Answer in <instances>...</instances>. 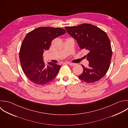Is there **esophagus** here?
Instances as JSON below:
<instances>
[{
	"label": "esophagus",
	"instance_id": "34e87169",
	"mask_svg": "<svg viewBox=\"0 0 128 128\" xmlns=\"http://www.w3.org/2000/svg\"><path fill=\"white\" fill-rule=\"evenodd\" d=\"M68 64L70 65V66H74V65H76V64H74V63H72V62H68Z\"/></svg>",
	"mask_w": 128,
	"mask_h": 128
}]
</instances>
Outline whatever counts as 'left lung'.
<instances>
[{
	"instance_id": "8db88e82",
	"label": "left lung",
	"mask_w": 128,
	"mask_h": 128,
	"mask_svg": "<svg viewBox=\"0 0 128 128\" xmlns=\"http://www.w3.org/2000/svg\"><path fill=\"white\" fill-rule=\"evenodd\" d=\"M68 33L74 38L80 49L88 50L86 56L89 61L88 68L78 78L88 83L99 80L108 72L112 56L110 40L106 34L98 28L84 24L76 26L65 27Z\"/></svg>"
}]
</instances>
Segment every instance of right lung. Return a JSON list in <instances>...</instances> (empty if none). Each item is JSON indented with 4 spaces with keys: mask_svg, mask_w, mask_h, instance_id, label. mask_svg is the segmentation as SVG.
<instances>
[{
    "mask_svg": "<svg viewBox=\"0 0 128 128\" xmlns=\"http://www.w3.org/2000/svg\"><path fill=\"white\" fill-rule=\"evenodd\" d=\"M66 32L60 28L40 27L26 34L20 47V59L24 73L31 82L43 86L56 77L60 66L51 62L46 65L42 56L52 40Z\"/></svg>",
    "mask_w": 128,
    "mask_h": 128,
    "instance_id": "add662e5",
    "label": "right lung"
}]
</instances>
